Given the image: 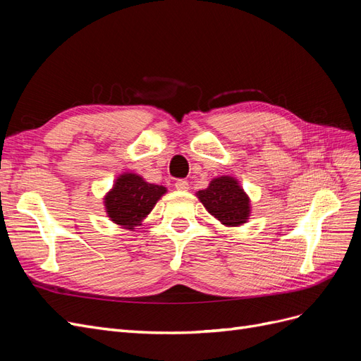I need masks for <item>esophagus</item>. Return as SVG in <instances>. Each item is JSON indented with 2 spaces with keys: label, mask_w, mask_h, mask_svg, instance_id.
Segmentation results:
<instances>
[{
  "label": "esophagus",
  "mask_w": 361,
  "mask_h": 361,
  "mask_svg": "<svg viewBox=\"0 0 361 361\" xmlns=\"http://www.w3.org/2000/svg\"><path fill=\"white\" fill-rule=\"evenodd\" d=\"M174 187H176V190H179V191H188L190 185H188V180L179 179V180H176V183H174Z\"/></svg>",
  "instance_id": "obj_1"
}]
</instances>
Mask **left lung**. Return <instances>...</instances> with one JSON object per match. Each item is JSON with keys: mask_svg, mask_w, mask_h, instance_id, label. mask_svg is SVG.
Masks as SVG:
<instances>
[{"mask_svg": "<svg viewBox=\"0 0 361 361\" xmlns=\"http://www.w3.org/2000/svg\"><path fill=\"white\" fill-rule=\"evenodd\" d=\"M197 197L206 211L227 227L243 226L248 220L250 199L232 176L212 179L209 187L197 192Z\"/></svg>", "mask_w": 361, "mask_h": 361, "instance_id": "1", "label": "left lung"}]
</instances>
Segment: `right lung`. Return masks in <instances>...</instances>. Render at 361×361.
<instances>
[{
    "label": "right lung",
    "instance_id": "1",
    "mask_svg": "<svg viewBox=\"0 0 361 361\" xmlns=\"http://www.w3.org/2000/svg\"><path fill=\"white\" fill-rule=\"evenodd\" d=\"M166 192V187L149 183L140 174L123 173L104 197L105 211L113 223L134 231Z\"/></svg>",
    "mask_w": 361,
    "mask_h": 361
}]
</instances>
